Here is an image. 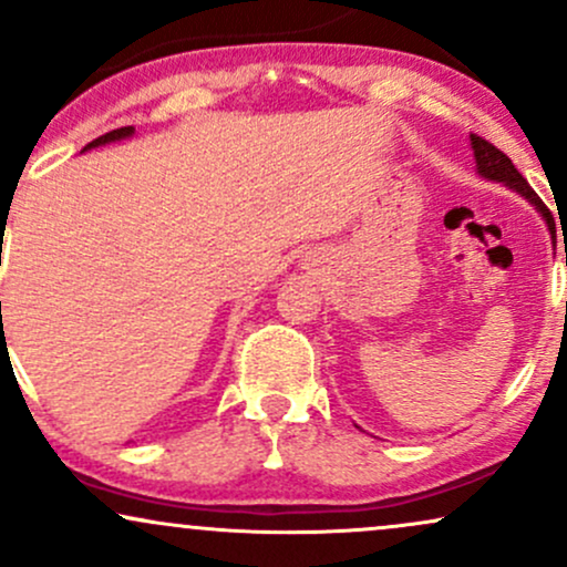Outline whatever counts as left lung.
<instances>
[{
  "mask_svg": "<svg viewBox=\"0 0 567 567\" xmlns=\"http://www.w3.org/2000/svg\"><path fill=\"white\" fill-rule=\"evenodd\" d=\"M470 138H472L474 159H477V173L483 175V178H487V181H496V184H504V186L514 188V192L523 194V197L528 199L538 213H542L544 220H546V226H549V231L555 234V218H551L549 207H546L544 202L538 199V194L528 186V181L523 178V173H519L517 167L512 165V159L506 157V154L501 152V148L493 146V143H487L485 138H480V135H470Z\"/></svg>",
  "mask_w": 567,
  "mask_h": 567,
  "instance_id": "1",
  "label": "left lung"
}]
</instances>
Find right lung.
Returning a JSON list of instances; mask_svg holds the SVG:
<instances>
[{
	"mask_svg": "<svg viewBox=\"0 0 567 567\" xmlns=\"http://www.w3.org/2000/svg\"><path fill=\"white\" fill-rule=\"evenodd\" d=\"M133 133H135V127H116V130H112V133L101 135V138H95L93 143H87V146H84V152H87V148L106 146V143H114V141H125V138H130V135H133Z\"/></svg>",
	"mask_w": 567,
	"mask_h": 567,
	"instance_id": "1",
	"label": "right lung"
}]
</instances>
